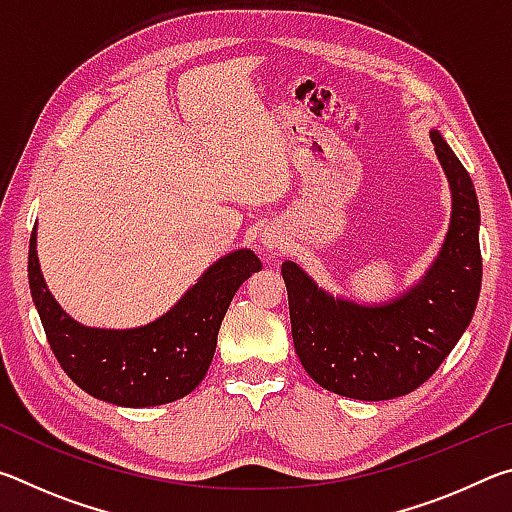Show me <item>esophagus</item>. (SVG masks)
Segmentation results:
<instances>
[{
    "mask_svg": "<svg viewBox=\"0 0 512 512\" xmlns=\"http://www.w3.org/2000/svg\"><path fill=\"white\" fill-rule=\"evenodd\" d=\"M262 246L264 248H268V250H275V248H280L282 246V235L280 232H277L275 228H266L264 232H262Z\"/></svg>",
    "mask_w": 512,
    "mask_h": 512,
    "instance_id": "obj_1",
    "label": "esophagus"
}]
</instances>
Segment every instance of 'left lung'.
Returning <instances> with one entry per match:
<instances>
[{"mask_svg":"<svg viewBox=\"0 0 512 512\" xmlns=\"http://www.w3.org/2000/svg\"><path fill=\"white\" fill-rule=\"evenodd\" d=\"M452 192V219L418 282L393 300L361 305L320 289L296 262L282 264L291 334L307 375L363 402L393 400L424 384L474 316L481 291V212L470 173L436 128L429 131Z\"/></svg>","mask_w":512,"mask_h":512,"instance_id":"8db88e82","label":"left lung"}]
</instances>
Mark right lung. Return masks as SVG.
I'll return each mask as SVG.
<instances>
[{
	"instance_id": "add662e5",
	"label": "right lung",
	"mask_w": 512,
	"mask_h": 512,
	"mask_svg": "<svg viewBox=\"0 0 512 512\" xmlns=\"http://www.w3.org/2000/svg\"><path fill=\"white\" fill-rule=\"evenodd\" d=\"M36 246L33 228L29 287L60 368L97 400L131 409L176 402L201 384L232 298L250 275L262 271L253 250H232L216 259L167 314L140 327L103 329L81 325L58 305L42 277Z\"/></svg>"
}]
</instances>
